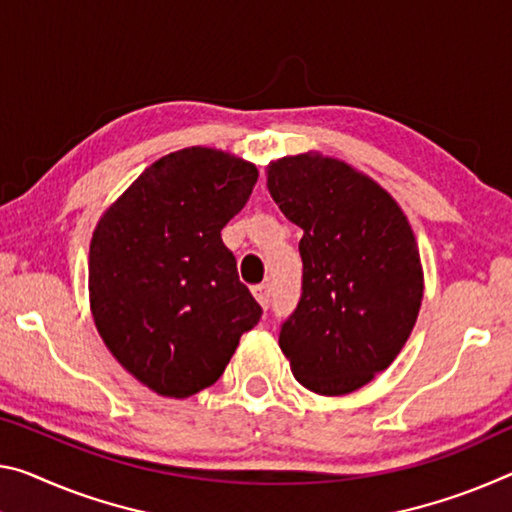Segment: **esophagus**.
Here are the masks:
<instances>
[{"label": "esophagus", "mask_w": 512, "mask_h": 512, "mask_svg": "<svg viewBox=\"0 0 512 512\" xmlns=\"http://www.w3.org/2000/svg\"><path fill=\"white\" fill-rule=\"evenodd\" d=\"M253 296L257 298V303L266 310V307H269V303H271V285H266V282H262V285H255Z\"/></svg>", "instance_id": "1"}]
</instances>
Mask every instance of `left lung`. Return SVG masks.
<instances>
[{"label": "left lung", "mask_w": 512, "mask_h": 512, "mask_svg": "<svg viewBox=\"0 0 512 512\" xmlns=\"http://www.w3.org/2000/svg\"><path fill=\"white\" fill-rule=\"evenodd\" d=\"M266 186L303 227V294L282 323V353L310 392L351 394L396 360L417 323L424 269L415 232L376 180L321 152L271 161Z\"/></svg>", "instance_id": "left-lung-1"}]
</instances>
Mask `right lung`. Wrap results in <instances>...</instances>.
<instances>
[{
  "label": "right lung",
  "instance_id": "right-lung-1",
  "mask_svg": "<svg viewBox=\"0 0 512 512\" xmlns=\"http://www.w3.org/2000/svg\"><path fill=\"white\" fill-rule=\"evenodd\" d=\"M257 168L216 148L154 161L97 221L88 253L95 328L123 369L168 399L214 385L262 307L221 230Z\"/></svg>",
  "mask_w": 512,
  "mask_h": 512
}]
</instances>
